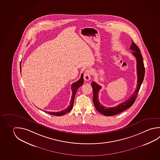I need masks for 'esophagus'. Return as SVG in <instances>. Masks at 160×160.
<instances>
[{"label": "esophagus", "instance_id": "esophagus-1", "mask_svg": "<svg viewBox=\"0 0 160 160\" xmlns=\"http://www.w3.org/2000/svg\"><path fill=\"white\" fill-rule=\"evenodd\" d=\"M91 72L90 70L87 69L84 72V79L86 81H88L91 79Z\"/></svg>", "mask_w": 160, "mask_h": 160}]
</instances>
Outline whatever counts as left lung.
I'll list each match as a JSON object with an SVG mask.
<instances>
[{"label": "left lung", "instance_id": "obj_1", "mask_svg": "<svg viewBox=\"0 0 160 160\" xmlns=\"http://www.w3.org/2000/svg\"><path fill=\"white\" fill-rule=\"evenodd\" d=\"M130 49L133 51L132 54L137 59V75H138L137 88L134 91V93H132V95L130 97V98H128V100H126L125 102H123L114 107H105L99 102V99H98V93L100 90L102 88V87L99 86V84L96 83L95 82H92L91 83V86L93 89V102L95 107L97 111H99L100 113L104 114V116H114L116 114L121 113L123 111H125L128 108L131 107L137 99L140 88L144 77L145 68L144 65L142 55L140 53L139 48L136 45V44L132 41V44Z\"/></svg>", "mask_w": 160, "mask_h": 160}]
</instances>
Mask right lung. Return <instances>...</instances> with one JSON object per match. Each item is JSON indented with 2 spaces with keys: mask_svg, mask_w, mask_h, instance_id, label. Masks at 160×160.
<instances>
[{
  "mask_svg": "<svg viewBox=\"0 0 160 160\" xmlns=\"http://www.w3.org/2000/svg\"><path fill=\"white\" fill-rule=\"evenodd\" d=\"M21 70V62H20V70ZM83 83V74H82L81 78L79 79L78 81L74 83H73V84H72L71 86V88L72 90V99L70 102V104L69 106L65 109L62 111H60V112H47V111H44V112H46L47 113L49 114H52V115H54V116H63L64 114L69 112L70 111L72 110V108H73V103H74V98H75V95H76L77 91L79 87L81 86L82 85Z\"/></svg>",
  "mask_w": 160,
  "mask_h": 160,
  "instance_id": "obj_1",
  "label": "right lung"
}]
</instances>
